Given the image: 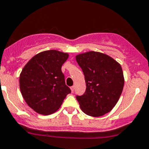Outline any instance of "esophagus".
<instances>
[{
    "instance_id": "34e87169",
    "label": "esophagus",
    "mask_w": 149,
    "mask_h": 149,
    "mask_svg": "<svg viewBox=\"0 0 149 149\" xmlns=\"http://www.w3.org/2000/svg\"><path fill=\"white\" fill-rule=\"evenodd\" d=\"M70 90H71V92L73 93V91H74V86L70 87Z\"/></svg>"
}]
</instances>
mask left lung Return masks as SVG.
Returning a JSON list of instances; mask_svg holds the SVG:
<instances>
[{
    "mask_svg": "<svg viewBox=\"0 0 149 149\" xmlns=\"http://www.w3.org/2000/svg\"><path fill=\"white\" fill-rule=\"evenodd\" d=\"M85 77V93L76 96L81 110L91 117L110 112L119 100L124 76L119 63L106 54L89 51L76 56Z\"/></svg>",
    "mask_w": 149,
    "mask_h": 149,
    "instance_id": "obj_1",
    "label": "left lung"
}]
</instances>
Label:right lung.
<instances>
[{
  "label": "right lung",
  "mask_w": 149,
  "mask_h": 149,
  "mask_svg": "<svg viewBox=\"0 0 149 149\" xmlns=\"http://www.w3.org/2000/svg\"><path fill=\"white\" fill-rule=\"evenodd\" d=\"M68 54L55 49L34 55L22 69L19 86L26 104L36 112L47 115L56 112L71 92L61 70Z\"/></svg>",
  "instance_id": "1"
}]
</instances>
